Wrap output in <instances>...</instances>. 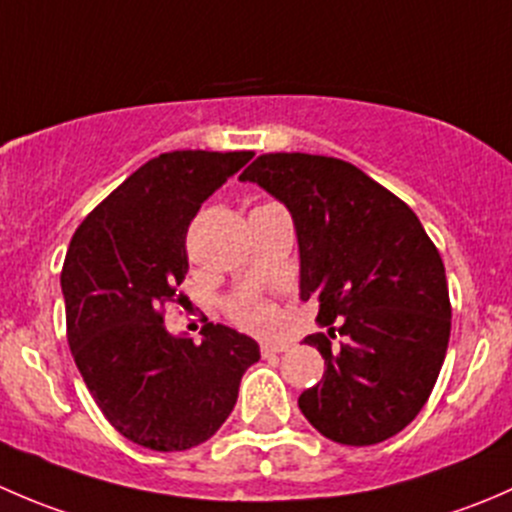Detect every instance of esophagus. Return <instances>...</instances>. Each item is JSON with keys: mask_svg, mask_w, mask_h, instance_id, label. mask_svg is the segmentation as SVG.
I'll return each mask as SVG.
<instances>
[{"mask_svg": "<svg viewBox=\"0 0 512 512\" xmlns=\"http://www.w3.org/2000/svg\"><path fill=\"white\" fill-rule=\"evenodd\" d=\"M289 347L287 342H262V356H275L282 354Z\"/></svg>", "mask_w": 512, "mask_h": 512, "instance_id": "obj_1", "label": "esophagus"}]
</instances>
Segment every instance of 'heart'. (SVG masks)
Returning a JSON list of instances; mask_svg holds the SVG:
<instances>
[{
	"label": "heart",
	"mask_w": 512,
	"mask_h": 512,
	"mask_svg": "<svg viewBox=\"0 0 512 512\" xmlns=\"http://www.w3.org/2000/svg\"><path fill=\"white\" fill-rule=\"evenodd\" d=\"M232 314L242 327L252 329V332H272L277 324V309L270 302H265L257 294H247L232 304Z\"/></svg>",
	"instance_id": "obj_1"
}]
</instances>
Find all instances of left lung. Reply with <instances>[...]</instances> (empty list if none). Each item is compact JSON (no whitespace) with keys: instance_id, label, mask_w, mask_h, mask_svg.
<instances>
[{"instance_id":"1","label":"left lung","mask_w":512,"mask_h":512,"mask_svg":"<svg viewBox=\"0 0 512 512\" xmlns=\"http://www.w3.org/2000/svg\"><path fill=\"white\" fill-rule=\"evenodd\" d=\"M242 183H257L289 210L299 247V299L319 302L317 322L342 337H309L324 379L299 411L329 441L374 446L423 409L446 359L451 302L446 270L414 210L339 158L260 156Z\"/></svg>"}]
</instances>
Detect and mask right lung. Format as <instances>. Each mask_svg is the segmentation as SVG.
Wrapping results in <instances>:
<instances>
[{
  "instance_id": "obj_1",
  "label": "right lung",
  "mask_w": 512,
  "mask_h": 512,
  "mask_svg": "<svg viewBox=\"0 0 512 512\" xmlns=\"http://www.w3.org/2000/svg\"><path fill=\"white\" fill-rule=\"evenodd\" d=\"M252 156L160 153L71 237L61 272L71 356L111 426L151 451L215 436L260 361V344L225 324H208L200 344L163 324L165 304L185 299L190 220Z\"/></svg>"
}]
</instances>
